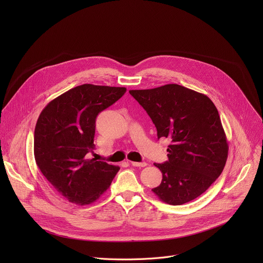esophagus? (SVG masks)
<instances>
[{
  "label": "esophagus",
  "instance_id": "1",
  "mask_svg": "<svg viewBox=\"0 0 263 263\" xmlns=\"http://www.w3.org/2000/svg\"><path fill=\"white\" fill-rule=\"evenodd\" d=\"M131 165L137 166V167H144V166H146V162H135V161H131Z\"/></svg>",
  "mask_w": 263,
  "mask_h": 263
}]
</instances>
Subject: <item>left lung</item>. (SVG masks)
I'll list each match as a JSON object with an SVG mask.
<instances>
[{
	"label": "left lung",
	"instance_id": "8db88e82",
	"mask_svg": "<svg viewBox=\"0 0 263 263\" xmlns=\"http://www.w3.org/2000/svg\"><path fill=\"white\" fill-rule=\"evenodd\" d=\"M157 129L168 138V160L154 163L162 181L152 192L164 203L182 205L205 193L219 177L228 142L218 111L205 95L178 84L129 90Z\"/></svg>",
	"mask_w": 263,
	"mask_h": 263
}]
</instances>
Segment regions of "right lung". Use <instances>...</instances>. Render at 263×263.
<instances>
[{"instance_id": "add662e5", "label": "right lung", "mask_w": 263, "mask_h": 263, "mask_svg": "<svg viewBox=\"0 0 263 263\" xmlns=\"http://www.w3.org/2000/svg\"><path fill=\"white\" fill-rule=\"evenodd\" d=\"M125 87L83 84L51 101L37 120L34 157L43 175L68 202L88 205L108 189L120 167L88 159L95 148L96 119Z\"/></svg>"}]
</instances>
